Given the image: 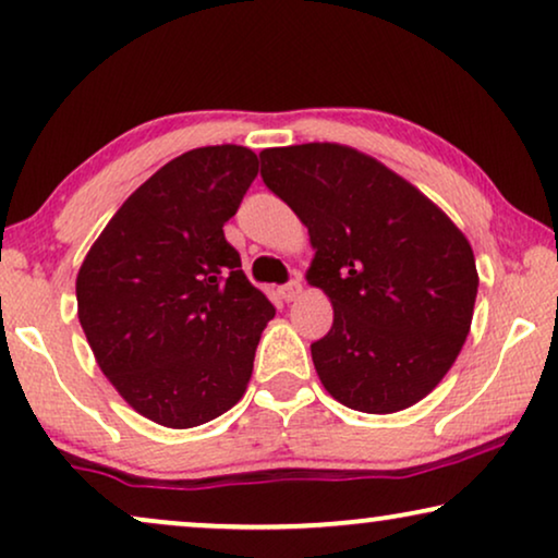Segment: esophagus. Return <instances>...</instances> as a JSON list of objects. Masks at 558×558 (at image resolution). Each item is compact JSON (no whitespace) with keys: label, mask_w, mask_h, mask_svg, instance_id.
Instances as JSON below:
<instances>
[{"label":"esophagus","mask_w":558,"mask_h":558,"mask_svg":"<svg viewBox=\"0 0 558 558\" xmlns=\"http://www.w3.org/2000/svg\"><path fill=\"white\" fill-rule=\"evenodd\" d=\"M301 290H303L301 280H290L288 286L280 288V298H282V301H286V303H293V301H298V295H301Z\"/></svg>","instance_id":"obj_1"}]
</instances>
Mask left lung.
<instances>
[{
	"instance_id": "8db88e82",
	"label": "left lung",
	"mask_w": 558,
	"mask_h": 558,
	"mask_svg": "<svg viewBox=\"0 0 558 558\" xmlns=\"http://www.w3.org/2000/svg\"><path fill=\"white\" fill-rule=\"evenodd\" d=\"M263 182L308 227L305 272L333 305L311 347L328 395L368 414L402 412L433 391L473 324L475 255L417 186L343 144L260 151Z\"/></svg>"
}]
</instances>
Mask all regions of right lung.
Here are the masks:
<instances>
[{
	"mask_svg": "<svg viewBox=\"0 0 558 558\" xmlns=\"http://www.w3.org/2000/svg\"><path fill=\"white\" fill-rule=\"evenodd\" d=\"M255 177L247 146L177 156L121 204L77 270V318L100 372L161 427H199L238 404L276 316L222 230Z\"/></svg>",
	"mask_w": 558,
	"mask_h": 558,
	"instance_id": "add662e5",
	"label": "right lung"
}]
</instances>
